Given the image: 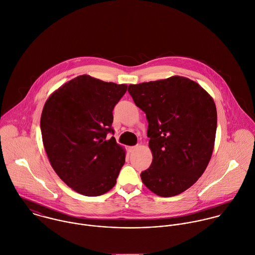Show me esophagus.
Segmentation results:
<instances>
[{"mask_svg":"<svg viewBox=\"0 0 255 255\" xmlns=\"http://www.w3.org/2000/svg\"><path fill=\"white\" fill-rule=\"evenodd\" d=\"M138 148V146H133V147H129V151L130 152H133V151H135L136 149Z\"/></svg>","mask_w":255,"mask_h":255,"instance_id":"esophagus-1","label":"esophagus"}]
</instances>
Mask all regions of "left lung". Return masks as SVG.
<instances>
[{
	"instance_id": "8db88e82",
	"label": "left lung",
	"mask_w": 255,
	"mask_h": 255,
	"mask_svg": "<svg viewBox=\"0 0 255 255\" xmlns=\"http://www.w3.org/2000/svg\"><path fill=\"white\" fill-rule=\"evenodd\" d=\"M128 92L149 123L151 166L143 183L161 197L178 195L203 174L214 150L217 109L212 97L180 76L138 85Z\"/></svg>"
}]
</instances>
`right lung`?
Returning a JSON list of instances; mask_svg holds the SVG:
<instances>
[{
  "mask_svg": "<svg viewBox=\"0 0 255 255\" xmlns=\"http://www.w3.org/2000/svg\"><path fill=\"white\" fill-rule=\"evenodd\" d=\"M127 85L78 76L45 102L40 128L44 149L58 176L85 196H100L115 184L126 152L113 134L112 110Z\"/></svg>",
  "mask_w": 255,
  "mask_h": 255,
  "instance_id": "obj_1",
  "label": "right lung"
}]
</instances>
